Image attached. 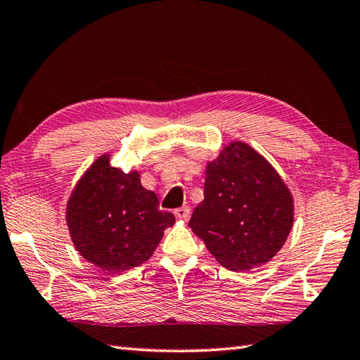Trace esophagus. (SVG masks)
<instances>
[{"mask_svg":"<svg viewBox=\"0 0 360 360\" xmlns=\"http://www.w3.org/2000/svg\"><path fill=\"white\" fill-rule=\"evenodd\" d=\"M174 217L178 218V220H188L190 209L187 206H182V207L174 209Z\"/></svg>","mask_w":360,"mask_h":360,"instance_id":"obj_1","label":"esophagus"}]
</instances>
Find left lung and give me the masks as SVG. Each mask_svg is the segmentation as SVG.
Here are the masks:
<instances>
[{
	"mask_svg": "<svg viewBox=\"0 0 360 360\" xmlns=\"http://www.w3.org/2000/svg\"><path fill=\"white\" fill-rule=\"evenodd\" d=\"M292 224L290 190L255 148L231 142L209 162L204 201L188 226L224 269L245 271L270 262Z\"/></svg>",
	"mask_w": 360,
	"mask_h": 360,
	"instance_id": "1",
	"label": "left lung"
}]
</instances>
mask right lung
I'll return each instance as SVG.
<instances>
[{"label":"right lung","mask_w":360,"mask_h":360,"mask_svg":"<svg viewBox=\"0 0 360 360\" xmlns=\"http://www.w3.org/2000/svg\"><path fill=\"white\" fill-rule=\"evenodd\" d=\"M109 158H98L77 181L67 202V224L84 259L120 273L153 256L174 217L159 209L156 193L142 187L139 172L124 173Z\"/></svg>","instance_id":"add662e5"}]
</instances>
